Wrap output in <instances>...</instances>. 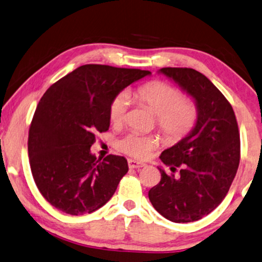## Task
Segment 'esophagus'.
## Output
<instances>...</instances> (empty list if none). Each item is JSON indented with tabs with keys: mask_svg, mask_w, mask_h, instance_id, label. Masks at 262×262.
<instances>
[{
	"mask_svg": "<svg viewBox=\"0 0 262 262\" xmlns=\"http://www.w3.org/2000/svg\"><path fill=\"white\" fill-rule=\"evenodd\" d=\"M144 165L146 164L141 163V162H138L135 160H132V159L128 160V167H129L130 169H140V168H143Z\"/></svg>",
	"mask_w": 262,
	"mask_h": 262,
	"instance_id": "obj_1",
	"label": "esophagus"
}]
</instances>
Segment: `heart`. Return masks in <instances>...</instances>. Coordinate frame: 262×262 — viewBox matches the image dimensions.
I'll return each mask as SVG.
<instances>
[{"mask_svg": "<svg viewBox=\"0 0 262 262\" xmlns=\"http://www.w3.org/2000/svg\"><path fill=\"white\" fill-rule=\"evenodd\" d=\"M135 99L146 105L157 115V126L168 141H180L185 138L196 124L198 111L193 101L184 99V94L177 87L163 81H152L139 87L134 93ZM129 106V97L121 93L112 100L110 105V120L112 123H121ZM160 144L156 136H144L130 133L119 141L121 151L144 159L151 149Z\"/></svg>", "mask_w": 262, "mask_h": 262, "instance_id": "heart-1", "label": "heart"}]
</instances>
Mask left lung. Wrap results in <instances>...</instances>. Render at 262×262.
Segmentation results:
<instances>
[{"instance_id": "left-lung-1", "label": "left lung", "mask_w": 262, "mask_h": 262, "mask_svg": "<svg viewBox=\"0 0 262 262\" xmlns=\"http://www.w3.org/2000/svg\"><path fill=\"white\" fill-rule=\"evenodd\" d=\"M196 102L198 118L185 138L161 154L172 172L160 168V183L149 190L152 206L173 223L202 219L217 207L230 190L240 161V135L233 108L204 74L188 68H163Z\"/></svg>"}]
</instances>
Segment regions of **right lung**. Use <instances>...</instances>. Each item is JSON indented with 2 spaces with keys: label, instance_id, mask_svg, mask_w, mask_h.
Segmentation results:
<instances>
[{
  "label": "right lung",
  "instance_id": "1",
  "mask_svg": "<svg viewBox=\"0 0 262 262\" xmlns=\"http://www.w3.org/2000/svg\"><path fill=\"white\" fill-rule=\"evenodd\" d=\"M150 72L108 65L79 66L41 97L29 129V162L39 192L72 215L92 213L113 196L128 171L123 156L97 160L91 146L108 130L110 105Z\"/></svg>",
  "mask_w": 262,
  "mask_h": 262
}]
</instances>
